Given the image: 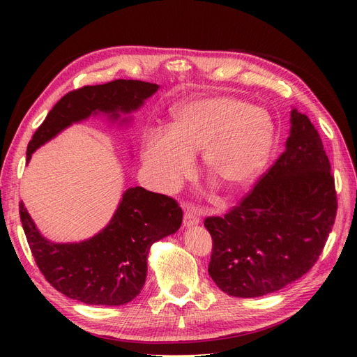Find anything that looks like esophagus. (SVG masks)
I'll return each mask as SVG.
<instances>
[{
    "instance_id": "1",
    "label": "esophagus",
    "mask_w": 357,
    "mask_h": 357,
    "mask_svg": "<svg viewBox=\"0 0 357 357\" xmlns=\"http://www.w3.org/2000/svg\"><path fill=\"white\" fill-rule=\"evenodd\" d=\"M199 222H201V218H199L198 211L195 208H190L189 207L185 211V225L186 226H193V225H198Z\"/></svg>"
}]
</instances>
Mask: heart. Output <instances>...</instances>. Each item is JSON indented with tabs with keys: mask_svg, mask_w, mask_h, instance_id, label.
Here are the masks:
<instances>
[{
	"mask_svg": "<svg viewBox=\"0 0 357 357\" xmlns=\"http://www.w3.org/2000/svg\"><path fill=\"white\" fill-rule=\"evenodd\" d=\"M273 122L257 107L228 96H208L178 105L169 131H155L143 158L159 185L172 190L192 172V155L204 152L213 180L234 189L250 181L268 158Z\"/></svg>",
	"mask_w": 357,
	"mask_h": 357,
	"instance_id": "heart-1",
	"label": "heart"
}]
</instances>
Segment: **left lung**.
Listing matches in <instances>:
<instances>
[{"label":"left lung","instance_id":"1","mask_svg":"<svg viewBox=\"0 0 357 357\" xmlns=\"http://www.w3.org/2000/svg\"><path fill=\"white\" fill-rule=\"evenodd\" d=\"M286 150L241 201L205 218L208 274L225 294L257 298L314 266L338 210L331 162L307 114L291 110Z\"/></svg>","mask_w":357,"mask_h":357}]
</instances>
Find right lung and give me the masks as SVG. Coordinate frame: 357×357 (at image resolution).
I'll return each mask as SVG.
<instances>
[{
    "mask_svg": "<svg viewBox=\"0 0 357 357\" xmlns=\"http://www.w3.org/2000/svg\"><path fill=\"white\" fill-rule=\"evenodd\" d=\"M158 88L155 83L119 79L66 93L32 135L26 162L36 149L73 122L96 112L117 117V112L135 110ZM19 214L41 274L61 294L89 305L132 301L146 282L150 245L174 234L183 220L174 198L139 186L123 193L113 219L98 235L79 244H53L43 238L24 202L19 204Z\"/></svg>",
    "mask_w": 357,
    "mask_h": 357,
    "instance_id": "1",
    "label": "right lung"
}]
</instances>
